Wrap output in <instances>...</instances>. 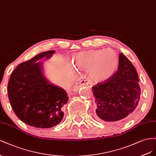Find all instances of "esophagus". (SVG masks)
Segmentation results:
<instances>
[{"label":"esophagus","mask_w":156,"mask_h":156,"mask_svg":"<svg viewBox=\"0 0 156 156\" xmlns=\"http://www.w3.org/2000/svg\"><path fill=\"white\" fill-rule=\"evenodd\" d=\"M82 86H86L88 87H91L92 84L90 81H88L87 80L80 78V80H78L76 83L75 87H74L75 90H78V88Z\"/></svg>","instance_id":"34e87169"}]
</instances>
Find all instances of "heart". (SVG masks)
I'll return each mask as SVG.
<instances>
[{"label": "heart", "instance_id": "heart-1", "mask_svg": "<svg viewBox=\"0 0 156 156\" xmlns=\"http://www.w3.org/2000/svg\"><path fill=\"white\" fill-rule=\"evenodd\" d=\"M118 65V56L112 49L81 52L74 59L76 69L88 71L91 80L97 83L108 80L116 72Z\"/></svg>", "mask_w": 156, "mask_h": 156}]
</instances>
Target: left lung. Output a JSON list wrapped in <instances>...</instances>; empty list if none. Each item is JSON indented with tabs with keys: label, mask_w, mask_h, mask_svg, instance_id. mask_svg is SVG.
<instances>
[{
	"label": "left lung",
	"mask_w": 156,
	"mask_h": 156,
	"mask_svg": "<svg viewBox=\"0 0 156 156\" xmlns=\"http://www.w3.org/2000/svg\"><path fill=\"white\" fill-rule=\"evenodd\" d=\"M139 82L134 66L121 53L117 72L108 80L92 87L97 119L115 122L129 116L140 100Z\"/></svg>",
	"instance_id": "8db88e82"
}]
</instances>
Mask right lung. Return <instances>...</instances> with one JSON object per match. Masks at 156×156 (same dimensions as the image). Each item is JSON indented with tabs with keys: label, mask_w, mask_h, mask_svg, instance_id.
I'll return each mask as SVG.
<instances>
[{
	"label": "right lung",
	"mask_w": 156,
	"mask_h": 156,
	"mask_svg": "<svg viewBox=\"0 0 156 156\" xmlns=\"http://www.w3.org/2000/svg\"><path fill=\"white\" fill-rule=\"evenodd\" d=\"M55 51L39 53L23 62L13 71L8 83V95L16 115L27 125L50 128L63 119V106L69 100L66 91L43 76L39 61Z\"/></svg>",
	"instance_id": "obj_1"
}]
</instances>
